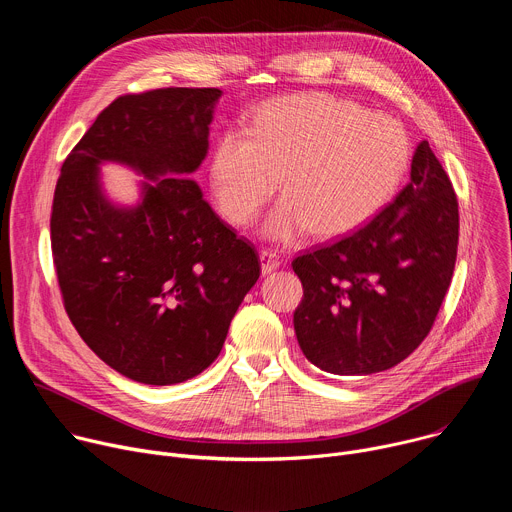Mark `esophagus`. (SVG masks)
<instances>
[{"label": "esophagus", "instance_id": "obj_1", "mask_svg": "<svg viewBox=\"0 0 512 512\" xmlns=\"http://www.w3.org/2000/svg\"><path fill=\"white\" fill-rule=\"evenodd\" d=\"M259 259H261V271H263V275H267V273L279 269V265H281L279 255H277L275 251H269V249H263V251L259 253Z\"/></svg>", "mask_w": 512, "mask_h": 512}]
</instances>
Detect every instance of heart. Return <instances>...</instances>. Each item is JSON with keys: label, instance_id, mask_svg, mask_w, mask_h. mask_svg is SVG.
<instances>
[{"label": "heart", "instance_id": "1", "mask_svg": "<svg viewBox=\"0 0 512 512\" xmlns=\"http://www.w3.org/2000/svg\"><path fill=\"white\" fill-rule=\"evenodd\" d=\"M409 158V137L393 117L308 93L271 101L247 129L225 131L212 152L210 184L229 221L249 227L281 178L285 196L263 225L265 237H338L391 200Z\"/></svg>", "mask_w": 512, "mask_h": 512}]
</instances>
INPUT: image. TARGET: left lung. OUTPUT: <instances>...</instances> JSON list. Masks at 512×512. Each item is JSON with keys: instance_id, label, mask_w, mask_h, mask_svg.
Here are the masks:
<instances>
[{"instance_id": "1", "label": "left lung", "mask_w": 512, "mask_h": 512, "mask_svg": "<svg viewBox=\"0 0 512 512\" xmlns=\"http://www.w3.org/2000/svg\"><path fill=\"white\" fill-rule=\"evenodd\" d=\"M458 198L429 143L411 180L373 221L291 261L304 285L294 328L306 358L332 375H373L429 334L458 253Z\"/></svg>"}]
</instances>
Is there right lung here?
<instances>
[{
  "instance_id": "add662e5",
  "label": "right lung",
  "mask_w": 512,
  "mask_h": 512,
  "mask_svg": "<svg viewBox=\"0 0 512 512\" xmlns=\"http://www.w3.org/2000/svg\"><path fill=\"white\" fill-rule=\"evenodd\" d=\"M221 95L172 87L115 99L56 182L50 239L66 314L103 362L143 385L184 383L210 367L261 273L255 247L190 178ZM109 161L146 178L135 205L104 194Z\"/></svg>"
}]
</instances>
